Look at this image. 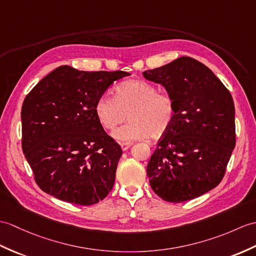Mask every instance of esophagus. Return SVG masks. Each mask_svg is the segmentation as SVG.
I'll return each mask as SVG.
<instances>
[{
  "label": "esophagus",
  "mask_w": 256,
  "mask_h": 256,
  "mask_svg": "<svg viewBox=\"0 0 256 256\" xmlns=\"http://www.w3.org/2000/svg\"><path fill=\"white\" fill-rule=\"evenodd\" d=\"M120 145H121L122 150H128V148H130V146H132L133 144H132V142H121Z\"/></svg>",
  "instance_id": "1"
}]
</instances>
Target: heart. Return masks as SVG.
Returning a JSON list of instances; mask_svg holds the SVG:
<instances>
[{
	"label": "heart",
	"instance_id": "1",
	"mask_svg": "<svg viewBox=\"0 0 256 256\" xmlns=\"http://www.w3.org/2000/svg\"><path fill=\"white\" fill-rule=\"evenodd\" d=\"M99 122L106 130L118 128L114 138L132 142L147 138H160L171 128L176 118L174 101L167 94H159L152 84L142 80L123 82L114 88V97L104 94L94 104Z\"/></svg>",
	"mask_w": 256,
	"mask_h": 256
}]
</instances>
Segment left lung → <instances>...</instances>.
<instances>
[{
	"mask_svg": "<svg viewBox=\"0 0 256 256\" xmlns=\"http://www.w3.org/2000/svg\"><path fill=\"white\" fill-rule=\"evenodd\" d=\"M142 76L162 85L176 106L174 121L147 166L154 192L170 203L210 192L222 180L236 145L231 94L212 70L188 56Z\"/></svg>",
	"mask_w": 256,
	"mask_h": 256,
	"instance_id": "left-lung-1",
	"label": "left lung"
}]
</instances>
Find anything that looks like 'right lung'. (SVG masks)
<instances>
[{"instance_id":"add662e5","label":"right lung","mask_w":256,"mask_h":256,"mask_svg":"<svg viewBox=\"0 0 256 256\" xmlns=\"http://www.w3.org/2000/svg\"><path fill=\"white\" fill-rule=\"evenodd\" d=\"M128 75L62 65L27 94L22 106V146L44 192L84 206L109 194L122 150L104 132L94 104L114 82Z\"/></svg>"}]
</instances>
